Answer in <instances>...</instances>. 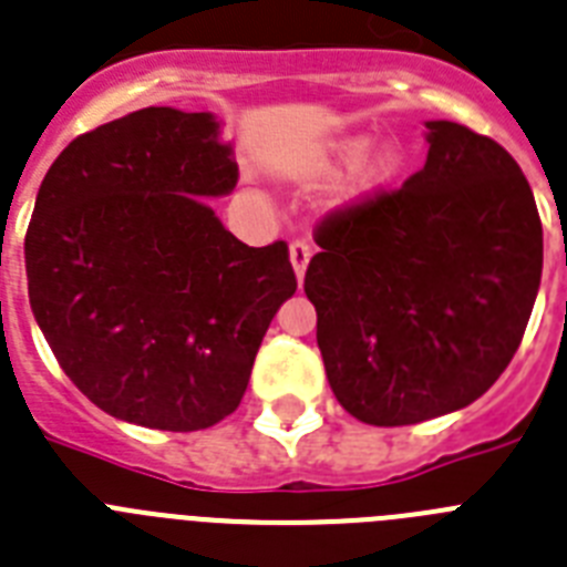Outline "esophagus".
<instances>
[{"label": "esophagus", "mask_w": 567, "mask_h": 567, "mask_svg": "<svg viewBox=\"0 0 567 567\" xmlns=\"http://www.w3.org/2000/svg\"><path fill=\"white\" fill-rule=\"evenodd\" d=\"M309 258H312V249H309V244H303V240H295V244L289 246V260H292V269H295V275H298V280H303V275H307Z\"/></svg>", "instance_id": "34e87169"}]
</instances>
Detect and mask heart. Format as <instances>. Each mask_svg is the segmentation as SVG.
<instances>
[{"mask_svg": "<svg viewBox=\"0 0 567 567\" xmlns=\"http://www.w3.org/2000/svg\"><path fill=\"white\" fill-rule=\"evenodd\" d=\"M367 143H370V137H364V134L341 140L336 152L338 163H352L355 157H361ZM401 168H404V152H401L395 143H384L381 148H375V152L367 157L364 166L358 168L347 195H350V200H361V197L379 195L381 188L393 186V181L401 174Z\"/></svg>", "mask_w": 567, "mask_h": 567, "instance_id": "heart-1", "label": "heart"}]
</instances>
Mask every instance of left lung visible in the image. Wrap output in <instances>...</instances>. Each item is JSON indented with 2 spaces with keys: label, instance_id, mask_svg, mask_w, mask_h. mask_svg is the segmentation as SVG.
Returning <instances> with one entry per match:
<instances>
[{
  "label": "left lung",
  "instance_id": "1",
  "mask_svg": "<svg viewBox=\"0 0 567 567\" xmlns=\"http://www.w3.org/2000/svg\"><path fill=\"white\" fill-rule=\"evenodd\" d=\"M427 143L404 186L323 217L303 278L332 393L375 427L487 393L539 292L542 220L519 163L447 120H430Z\"/></svg>",
  "mask_w": 567,
  "mask_h": 567
}]
</instances>
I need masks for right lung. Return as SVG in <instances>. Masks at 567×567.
I'll return each mask as SVG.
<instances>
[{"instance_id":"obj_1","label":"right lung","mask_w":567,"mask_h":567,"mask_svg":"<svg viewBox=\"0 0 567 567\" xmlns=\"http://www.w3.org/2000/svg\"><path fill=\"white\" fill-rule=\"evenodd\" d=\"M209 111L152 105L80 134L25 235L28 295L96 408L192 433L235 413L269 323L298 289L284 240L240 244L203 197L237 183Z\"/></svg>"}]
</instances>
